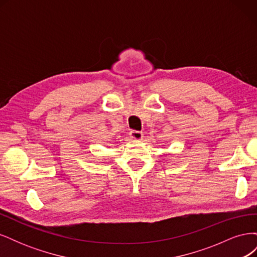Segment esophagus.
Masks as SVG:
<instances>
[{
  "label": "esophagus",
  "instance_id": "obj_1",
  "mask_svg": "<svg viewBox=\"0 0 257 257\" xmlns=\"http://www.w3.org/2000/svg\"><path fill=\"white\" fill-rule=\"evenodd\" d=\"M144 136V133L143 132H139V131H136V130H132L130 132V137L135 139V141H139V139H142Z\"/></svg>",
  "mask_w": 257,
  "mask_h": 257
}]
</instances>
